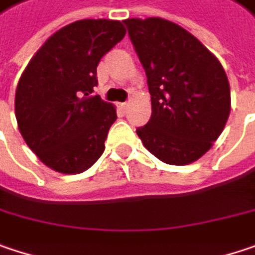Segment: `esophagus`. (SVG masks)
Masks as SVG:
<instances>
[{"mask_svg":"<svg viewBox=\"0 0 255 255\" xmlns=\"http://www.w3.org/2000/svg\"><path fill=\"white\" fill-rule=\"evenodd\" d=\"M128 107H129V103H122V104H120V109H122L123 112H126Z\"/></svg>","mask_w":255,"mask_h":255,"instance_id":"1","label":"esophagus"}]
</instances>
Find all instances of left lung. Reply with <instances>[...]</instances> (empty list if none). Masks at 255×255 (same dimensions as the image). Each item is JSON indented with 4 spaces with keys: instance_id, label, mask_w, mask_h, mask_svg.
I'll return each instance as SVG.
<instances>
[{
    "instance_id": "left-lung-1",
    "label": "left lung",
    "mask_w": 255,
    "mask_h": 255,
    "mask_svg": "<svg viewBox=\"0 0 255 255\" xmlns=\"http://www.w3.org/2000/svg\"><path fill=\"white\" fill-rule=\"evenodd\" d=\"M125 24L143 65L152 115L137 128L145 148L170 165L206 154L231 112V88L218 58L186 28L149 17Z\"/></svg>"
}]
</instances>
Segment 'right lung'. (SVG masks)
<instances>
[{"mask_svg":"<svg viewBox=\"0 0 255 255\" xmlns=\"http://www.w3.org/2000/svg\"><path fill=\"white\" fill-rule=\"evenodd\" d=\"M118 20H78L53 33L34 53L15 90V119L28 148L62 174L88 170L104 152L118 119L93 96L100 59L125 37Z\"/></svg>","mask_w":255,"mask_h":255,"instance_id":"1","label":"right lung"}]
</instances>
